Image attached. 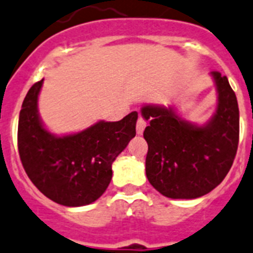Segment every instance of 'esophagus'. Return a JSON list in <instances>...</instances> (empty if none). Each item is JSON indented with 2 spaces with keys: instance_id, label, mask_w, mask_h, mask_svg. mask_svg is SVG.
I'll list each match as a JSON object with an SVG mask.
<instances>
[{
  "instance_id": "1",
  "label": "esophagus",
  "mask_w": 253,
  "mask_h": 253,
  "mask_svg": "<svg viewBox=\"0 0 253 253\" xmlns=\"http://www.w3.org/2000/svg\"><path fill=\"white\" fill-rule=\"evenodd\" d=\"M144 128H146V122L142 118H139L137 122V134H142Z\"/></svg>"
}]
</instances>
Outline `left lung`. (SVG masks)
<instances>
[{
	"instance_id": "1",
	"label": "left lung",
	"mask_w": 253,
	"mask_h": 253,
	"mask_svg": "<svg viewBox=\"0 0 253 253\" xmlns=\"http://www.w3.org/2000/svg\"><path fill=\"white\" fill-rule=\"evenodd\" d=\"M217 109L205 125L178 116L172 107L146 105L142 116L147 141L146 175L165 197L191 200L207 194L223 182L234 161L239 142V110L228 78L212 71Z\"/></svg>"
}]
</instances>
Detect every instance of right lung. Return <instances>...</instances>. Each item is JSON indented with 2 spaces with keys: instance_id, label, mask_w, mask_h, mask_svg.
<instances>
[{
  "instance_id": "right-lung-1",
  "label": "right lung",
  "mask_w": 253,
  "mask_h": 253,
  "mask_svg": "<svg viewBox=\"0 0 253 253\" xmlns=\"http://www.w3.org/2000/svg\"><path fill=\"white\" fill-rule=\"evenodd\" d=\"M43 79L21 105L18 148L21 164L37 188L62 206H85L101 197L112 178L111 165L135 137L137 111L120 122H98L85 130L56 137L38 115Z\"/></svg>"
}]
</instances>
